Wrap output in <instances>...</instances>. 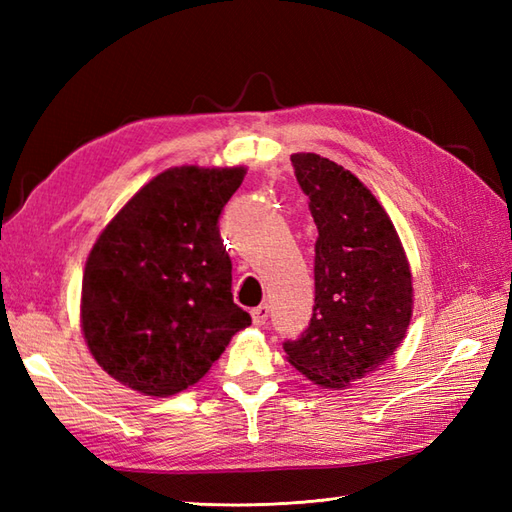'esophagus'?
<instances>
[{
	"label": "esophagus",
	"mask_w": 512,
	"mask_h": 512,
	"mask_svg": "<svg viewBox=\"0 0 512 512\" xmlns=\"http://www.w3.org/2000/svg\"><path fill=\"white\" fill-rule=\"evenodd\" d=\"M250 317H253L255 325H264L268 321V317H270L268 303H262V306H257V308L250 310Z\"/></svg>",
	"instance_id": "34e87169"
}]
</instances>
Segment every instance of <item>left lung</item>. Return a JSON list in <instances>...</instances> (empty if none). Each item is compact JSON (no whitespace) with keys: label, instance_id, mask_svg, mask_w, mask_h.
Segmentation results:
<instances>
[{"label":"left lung","instance_id":"1","mask_svg":"<svg viewBox=\"0 0 512 512\" xmlns=\"http://www.w3.org/2000/svg\"><path fill=\"white\" fill-rule=\"evenodd\" d=\"M317 224L314 306L288 361L321 387L383 365L411 321V270L389 215L354 173L317 154L290 156Z\"/></svg>","mask_w":512,"mask_h":512}]
</instances>
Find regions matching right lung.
<instances>
[{"instance_id":"1","label":"right lung","mask_w":512,"mask_h":512,"mask_svg":"<svg viewBox=\"0 0 512 512\" xmlns=\"http://www.w3.org/2000/svg\"><path fill=\"white\" fill-rule=\"evenodd\" d=\"M244 167H176L129 200L85 264L81 325L118 383L173 396L198 383L250 314L233 303L220 215Z\"/></svg>"}]
</instances>
